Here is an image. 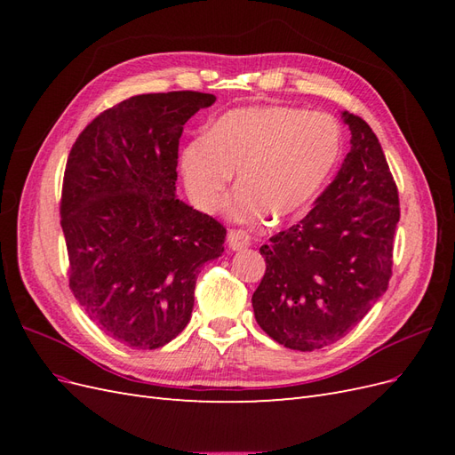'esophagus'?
<instances>
[{
	"label": "esophagus",
	"instance_id": "34e87169",
	"mask_svg": "<svg viewBox=\"0 0 455 455\" xmlns=\"http://www.w3.org/2000/svg\"><path fill=\"white\" fill-rule=\"evenodd\" d=\"M228 243L231 251H243L251 244V235L243 229H231L228 233Z\"/></svg>",
	"mask_w": 455,
	"mask_h": 455
}]
</instances>
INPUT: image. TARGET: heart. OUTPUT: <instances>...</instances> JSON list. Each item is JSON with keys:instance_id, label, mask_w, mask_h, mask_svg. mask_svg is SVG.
Segmentation results:
<instances>
[{"instance_id": "1", "label": "heart", "mask_w": 455, "mask_h": 455, "mask_svg": "<svg viewBox=\"0 0 455 455\" xmlns=\"http://www.w3.org/2000/svg\"><path fill=\"white\" fill-rule=\"evenodd\" d=\"M341 157L338 121L288 106L229 109L189 140L180 154L188 194L199 211L222 204L237 171L239 189L228 203L237 222L267 212L273 222L292 218L319 194Z\"/></svg>"}]
</instances>
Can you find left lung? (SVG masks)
<instances>
[{
    "instance_id": "left-lung-1",
    "label": "left lung",
    "mask_w": 455,
    "mask_h": 455,
    "mask_svg": "<svg viewBox=\"0 0 455 455\" xmlns=\"http://www.w3.org/2000/svg\"><path fill=\"white\" fill-rule=\"evenodd\" d=\"M351 149L316 204L259 252L266 273L252 294L256 321L281 346L315 351L359 324L387 291L398 189L368 123L341 114Z\"/></svg>"
}]
</instances>
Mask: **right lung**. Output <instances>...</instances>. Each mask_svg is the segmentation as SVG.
<instances>
[{
    "label": "right lung",
    "instance_id": "add662e5",
    "mask_svg": "<svg viewBox=\"0 0 455 455\" xmlns=\"http://www.w3.org/2000/svg\"><path fill=\"white\" fill-rule=\"evenodd\" d=\"M214 94H139L104 109L68 156L60 226L68 281L104 334L157 349L189 323L201 266L224 252L226 228L174 197L186 121Z\"/></svg>",
    "mask_w": 455,
    "mask_h": 455
}]
</instances>
